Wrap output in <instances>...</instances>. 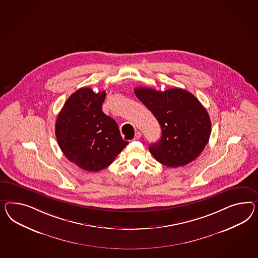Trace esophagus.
I'll return each mask as SVG.
<instances>
[{"mask_svg":"<svg viewBox=\"0 0 258 258\" xmlns=\"http://www.w3.org/2000/svg\"><path fill=\"white\" fill-rule=\"evenodd\" d=\"M141 136H142V133H140V132H137V133H135V136H134V139L133 140H139L141 138Z\"/></svg>","mask_w":258,"mask_h":258,"instance_id":"34e87169","label":"esophagus"}]
</instances>
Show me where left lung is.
<instances>
[{"label": "left lung", "mask_w": 258, "mask_h": 258, "mask_svg": "<svg viewBox=\"0 0 258 258\" xmlns=\"http://www.w3.org/2000/svg\"><path fill=\"white\" fill-rule=\"evenodd\" d=\"M161 127L159 142L149 151L161 164L175 168L195 160L209 143L211 122L201 102L181 88L156 91L147 87L134 89Z\"/></svg>", "instance_id": "obj_1"}]
</instances>
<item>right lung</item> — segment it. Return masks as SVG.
I'll return each instance as SVG.
<instances>
[{"label": "right lung", "mask_w": 258, "mask_h": 258, "mask_svg": "<svg viewBox=\"0 0 258 258\" xmlns=\"http://www.w3.org/2000/svg\"><path fill=\"white\" fill-rule=\"evenodd\" d=\"M106 93L88 87L73 93L59 112L56 139L68 160L88 172L109 166L128 144L117 123L102 111Z\"/></svg>", "instance_id": "obj_1"}]
</instances>
